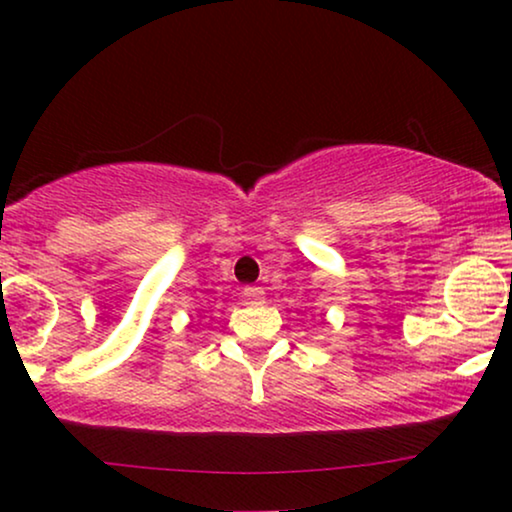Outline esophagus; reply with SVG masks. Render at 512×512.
<instances>
[{
  "instance_id": "34e87169",
  "label": "esophagus",
  "mask_w": 512,
  "mask_h": 512,
  "mask_svg": "<svg viewBox=\"0 0 512 512\" xmlns=\"http://www.w3.org/2000/svg\"><path fill=\"white\" fill-rule=\"evenodd\" d=\"M241 295H243L245 302L255 304V302H262V299H264V290H262V288H257V285H245Z\"/></svg>"
}]
</instances>
